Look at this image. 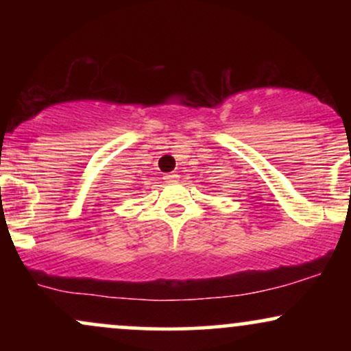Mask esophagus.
Returning a JSON list of instances; mask_svg holds the SVG:
<instances>
[{"instance_id": "34e87169", "label": "esophagus", "mask_w": 351, "mask_h": 351, "mask_svg": "<svg viewBox=\"0 0 351 351\" xmlns=\"http://www.w3.org/2000/svg\"><path fill=\"white\" fill-rule=\"evenodd\" d=\"M165 181H167V183H176V181H178V175H173V173L165 175Z\"/></svg>"}]
</instances>
